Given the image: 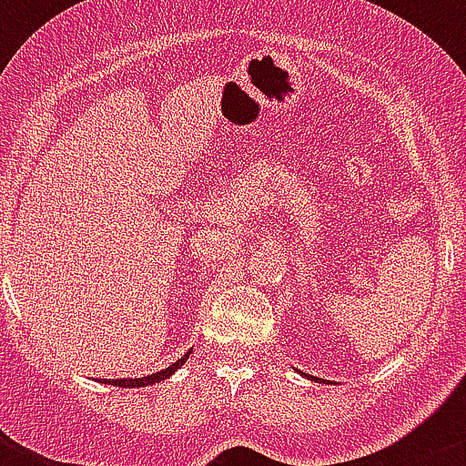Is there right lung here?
<instances>
[{"instance_id":"right-lung-1","label":"right lung","mask_w":466,"mask_h":466,"mask_svg":"<svg viewBox=\"0 0 466 466\" xmlns=\"http://www.w3.org/2000/svg\"><path fill=\"white\" fill-rule=\"evenodd\" d=\"M189 354H191V351H187V354L182 356V359H177L176 363L171 365V368H167V370H159V372L150 374V377H142V379H107V380H103V383L119 385V388H144V385H153V383H159V380H164V379H168V377H171V374L176 372V370L180 368V365H185V360L189 359Z\"/></svg>"}]
</instances>
